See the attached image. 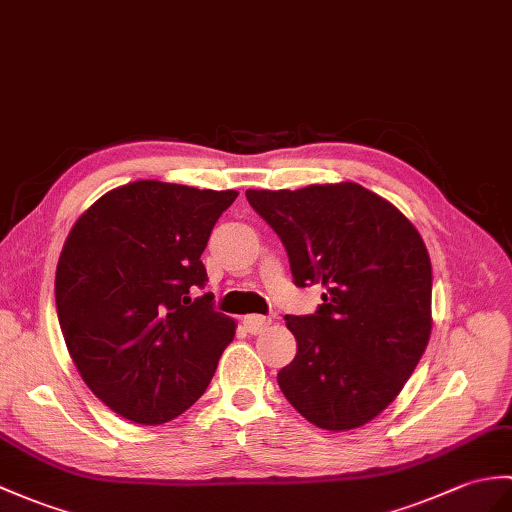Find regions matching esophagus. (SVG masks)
Returning a JSON list of instances; mask_svg holds the SVG:
<instances>
[{
	"label": "esophagus",
	"instance_id": "esophagus-1",
	"mask_svg": "<svg viewBox=\"0 0 512 512\" xmlns=\"http://www.w3.org/2000/svg\"><path fill=\"white\" fill-rule=\"evenodd\" d=\"M268 325H270L268 316H259V314L244 316V327L248 334H261V331H264Z\"/></svg>",
	"mask_w": 512,
	"mask_h": 512
}]
</instances>
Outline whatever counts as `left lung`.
<instances>
[{
	"label": "left lung",
	"mask_w": 512,
	"mask_h": 512,
	"mask_svg": "<svg viewBox=\"0 0 512 512\" xmlns=\"http://www.w3.org/2000/svg\"><path fill=\"white\" fill-rule=\"evenodd\" d=\"M288 251L294 283H320L323 305L285 316L294 360L277 382L316 427L344 432L384 412L432 331V264L403 213L358 183L248 189Z\"/></svg>",
	"instance_id": "obj_1"
}]
</instances>
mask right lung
I'll use <instances>...</instances> for the list:
<instances>
[{
  "label": "right lung",
  "mask_w": 512,
  "mask_h": 512,
  "mask_svg": "<svg viewBox=\"0 0 512 512\" xmlns=\"http://www.w3.org/2000/svg\"><path fill=\"white\" fill-rule=\"evenodd\" d=\"M235 189L135 181L98 198L71 227L56 266V310L80 377L120 417L161 425L207 390L235 320L200 255Z\"/></svg>",
  "instance_id": "1"
}]
</instances>
